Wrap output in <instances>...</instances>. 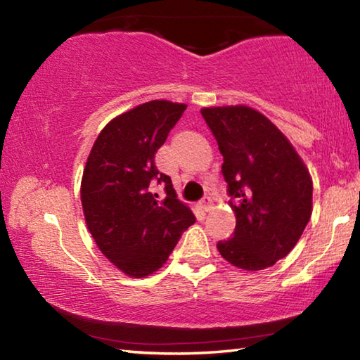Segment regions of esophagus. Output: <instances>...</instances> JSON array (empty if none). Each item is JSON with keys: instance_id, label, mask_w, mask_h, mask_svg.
Here are the masks:
<instances>
[{"instance_id": "1", "label": "esophagus", "mask_w": 360, "mask_h": 360, "mask_svg": "<svg viewBox=\"0 0 360 360\" xmlns=\"http://www.w3.org/2000/svg\"><path fill=\"white\" fill-rule=\"evenodd\" d=\"M200 208L203 211H211L212 210V198L211 197H203L200 200Z\"/></svg>"}]
</instances>
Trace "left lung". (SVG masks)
<instances>
[{"label":"left lung","mask_w":360,"mask_h":360,"mask_svg":"<svg viewBox=\"0 0 360 360\" xmlns=\"http://www.w3.org/2000/svg\"><path fill=\"white\" fill-rule=\"evenodd\" d=\"M224 157L222 174L235 211L233 236L219 241L222 257L248 271L288 255L313 211V181L294 146L249 106L203 108Z\"/></svg>","instance_id":"obj_1"}]
</instances>
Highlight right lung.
<instances>
[{"instance_id":"right-lung-1","label":"right lung","mask_w":360,"mask_h":360,"mask_svg":"<svg viewBox=\"0 0 360 360\" xmlns=\"http://www.w3.org/2000/svg\"><path fill=\"white\" fill-rule=\"evenodd\" d=\"M187 105L167 100L143 103L114 117L90 150L81 182L89 231L105 257L131 278L157 271L195 222L178 200L169 176L155 167V152ZM166 184L167 197L148 192L150 181Z\"/></svg>"}]
</instances>
